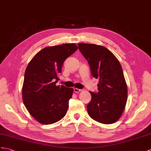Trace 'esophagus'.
Instances as JSON below:
<instances>
[{"mask_svg":"<svg viewBox=\"0 0 151 151\" xmlns=\"http://www.w3.org/2000/svg\"><path fill=\"white\" fill-rule=\"evenodd\" d=\"M74 92L75 93H79L80 91H82V90H81V89H78V88H74Z\"/></svg>","mask_w":151,"mask_h":151,"instance_id":"1","label":"esophagus"}]
</instances>
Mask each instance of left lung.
Wrapping results in <instances>:
<instances>
[{
    "instance_id": "left-lung-1",
    "label": "left lung",
    "mask_w": 151,
    "mask_h": 151,
    "mask_svg": "<svg viewBox=\"0 0 151 151\" xmlns=\"http://www.w3.org/2000/svg\"><path fill=\"white\" fill-rule=\"evenodd\" d=\"M78 45L90 65L91 75L99 79L97 93L90 91L88 115L98 122L115 123L122 116L127 100V84L120 62L105 47L84 43Z\"/></svg>"
}]
</instances>
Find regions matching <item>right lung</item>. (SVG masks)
Returning <instances> with one entry per match:
<instances>
[{"label":"right lung","instance_id":"obj_1","mask_svg":"<svg viewBox=\"0 0 151 151\" xmlns=\"http://www.w3.org/2000/svg\"><path fill=\"white\" fill-rule=\"evenodd\" d=\"M78 49L75 43L45 47L26 68L22 100L29 114L42 124H52L65 116L73 89L56 86L66 59Z\"/></svg>","mask_w":151,"mask_h":151}]
</instances>
